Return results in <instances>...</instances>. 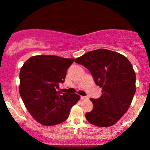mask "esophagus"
<instances>
[{
	"label": "esophagus",
	"mask_w": 150,
	"mask_h": 150,
	"mask_svg": "<svg viewBox=\"0 0 150 150\" xmlns=\"http://www.w3.org/2000/svg\"><path fill=\"white\" fill-rule=\"evenodd\" d=\"M88 97H86V96H81L80 97V99L81 100H87L88 99Z\"/></svg>",
	"instance_id": "obj_1"
}]
</instances>
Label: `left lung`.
Masks as SVG:
<instances>
[{
	"label": "left lung",
	"instance_id": "1",
	"mask_svg": "<svg viewBox=\"0 0 150 150\" xmlns=\"http://www.w3.org/2000/svg\"><path fill=\"white\" fill-rule=\"evenodd\" d=\"M90 70L97 85L102 88L98 99L90 98L93 109L85 114L93 125L108 127L126 113L136 91V75L125 56L106 49L86 52L75 60Z\"/></svg>",
	"mask_w": 150,
	"mask_h": 150
}]
</instances>
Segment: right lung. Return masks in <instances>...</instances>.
<instances>
[{
	"label": "right lung",
	"mask_w": 150,
	"mask_h": 150,
	"mask_svg": "<svg viewBox=\"0 0 150 150\" xmlns=\"http://www.w3.org/2000/svg\"><path fill=\"white\" fill-rule=\"evenodd\" d=\"M73 62V58L56 55H35L21 68L20 95L31 116L42 125L63 122L80 99L75 93L59 91V84L64 83L67 70Z\"/></svg>",
	"instance_id": "right-lung-1"
}]
</instances>
